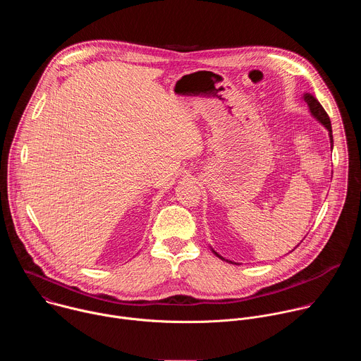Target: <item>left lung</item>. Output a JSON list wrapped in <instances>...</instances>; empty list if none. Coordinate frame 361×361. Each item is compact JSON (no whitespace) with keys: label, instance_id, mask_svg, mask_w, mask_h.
<instances>
[{"label":"left lung","instance_id":"obj_1","mask_svg":"<svg viewBox=\"0 0 361 361\" xmlns=\"http://www.w3.org/2000/svg\"><path fill=\"white\" fill-rule=\"evenodd\" d=\"M302 99L307 102V106H308V110H310V113H312V116L319 121V123H322L326 128H327V131H329V137H330V142H331V148H333V131H331V123H330V118H329V116H327V113L324 111V109L322 107V104L319 102V99L314 97V95H312V94H308V92H305L304 95H302ZM212 251L219 257V259H221V260H226L224 257H221L217 251H214L213 248H212ZM226 262H228V263H233V262H230V260H226ZM235 264V263H234Z\"/></svg>","mask_w":361,"mask_h":361}]
</instances>
